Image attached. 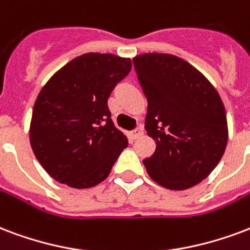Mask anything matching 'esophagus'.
Segmentation results:
<instances>
[{"label": "esophagus", "instance_id": "34e87169", "mask_svg": "<svg viewBox=\"0 0 250 250\" xmlns=\"http://www.w3.org/2000/svg\"><path fill=\"white\" fill-rule=\"evenodd\" d=\"M144 134V126L140 125V126H137L132 133H130V137H132V140H137L138 137H141Z\"/></svg>", "mask_w": 250, "mask_h": 250}]
</instances>
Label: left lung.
I'll return each mask as SVG.
<instances>
[{
	"label": "left lung",
	"instance_id": "left-lung-1",
	"mask_svg": "<svg viewBox=\"0 0 250 250\" xmlns=\"http://www.w3.org/2000/svg\"><path fill=\"white\" fill-rule=\"evenodd\" d=\"M147 99L145 129L155 151L146 171L168 189H187L206 179L225 151L228 126L217 91L178 56L144 54L133 59Z\"/></svg>",
	"mask_w": 250,
	"mask_h": 250
}]
</instances>
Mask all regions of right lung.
Instances as JSON below:
<instances>
[{
  "label": "right lung",
  "instance_id": "obj_1",
  "mask_svg": "<svg viewBox=\"0 0 250 250\" xmlns=\"http://www.w3.org/2000/svg\"><path fill=\"white\" fill-rule=\"evenodd\" d=\"M130 69V59L89 52L67 63L39 92L30 144L55 181L89 188L109 175L127 138L114 126L108 97Z\"/></svg>",
  "mask_w": 250,
  "mask_h": 250
}]
</instances>
